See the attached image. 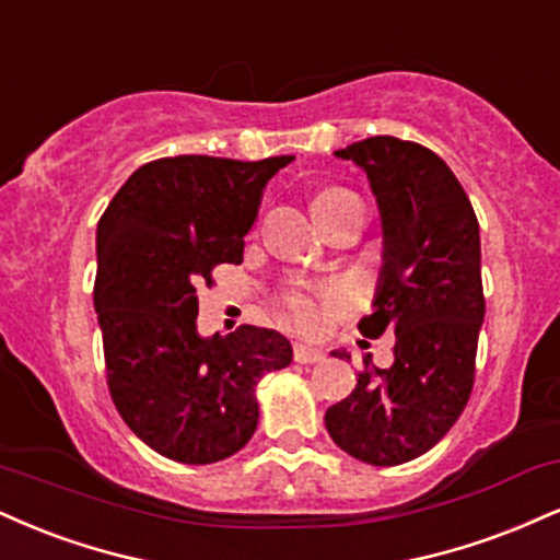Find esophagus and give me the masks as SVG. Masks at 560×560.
<instances>
[{
  "label": "esophagus",
  "mask_w": 560,
  "mask_h": 560,
  "mask_svg": "<svg viewBox=\"0 0 560 560\" xmlns=\"http://www.w3.org/2000/svg\"><path fill=\"white\" fill-rule=\"evenodd\" d=\"M323 349L313 345H294V362H302V365H310V362H320Z\"/></svg>",
  "instance_id": "obj_1"
}]
</instances>
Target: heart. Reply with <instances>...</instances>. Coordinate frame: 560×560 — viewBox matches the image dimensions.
<instances>
[{
  "label": "heart",
  "instance_id": "b5f03b06",
  "mask_svg": "<svg viewBox=\"0 0 560 560\" xmlns=\"http://www.w3.org/2000/svg\"><path fill=\"white\" fill-rule=\"evenodd\" d=\"M354 200L360 198H357L352 190H347V187H323V190L315 192L313 198L315 219L339 211V208L354 203ZM331 298L334 294L328 292V289H320V292H305V289L292 287L287 289L281 302H284L289 318L298 323L300 328H315L323 318V305H326Z\"/></svg>",
  "mask_w": 560,
  "mask_h": 560
}]
</instances>
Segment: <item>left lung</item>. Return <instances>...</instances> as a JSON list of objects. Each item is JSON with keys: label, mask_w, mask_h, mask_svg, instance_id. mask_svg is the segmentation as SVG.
Segmentation results:
<instances>
[{"label": "left lung", "mask_w": 560, "mask_h": 560, "mask_svg": "<svg viewBox=\"0 0 560 560\" xmlns=\"http://www.w3.org/2000/svg\"><path fill=\"white\" fill-rule=\"evenodd\" d=\"M336 156L365 170L381 211L383 266L360 334H396L394 365L365 368L326 412L341 451L373 467L422 456L454 428L475 383L485 318L480 224L446 161L412 140L375 135ZM349 357L347 352H334Z\"/></svg>", "instance_id": "1"}]
</instances>
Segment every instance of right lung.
Masks as SVG:
<instances>
[{
	"instance_id": "1",
	"label": "right lung",
	"mask_w": 560,
	"mask_h": 560,
	"mask_svg": "<svg viewBox=\"0 0 560 560\" xmlns=\"http://www.w3.org/2000/svg\"><path fill=\"white\" fill-rule=\"evenodd\" d=\"M294 156L156 159L106 206L96 232L93 305L117 412L145 446L179 464L237 454L258 428L255 386L292 362L273 328L203 339L198 284L242 262L262 187Z\"/></svg>"
}]
</instances>
